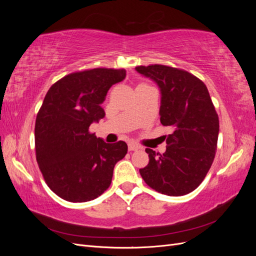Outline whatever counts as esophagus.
I'll list each match as a JSON object with an SVG mask.
<instances>
[{
    "label": "esophagus",
    "mask_w": 256,
    "mask_h": 256,
    "mask_svg": "<svg viewBox=\"0 0 256 256\" xmlns=\"http://www.w3.org/2000/svg\"><path fill=\"white\" fill-rule=\"evenodd\" d=\"M140 148H141L140 145H138V144H136V143H129V144H128V150H129L130 152L138 150H140Z\"/></svg>",
    "instance_id": "34e87169"
}]
</instances>
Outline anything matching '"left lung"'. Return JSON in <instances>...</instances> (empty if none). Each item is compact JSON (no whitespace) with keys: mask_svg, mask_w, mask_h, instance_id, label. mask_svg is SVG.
Segmentation results:
<instances>
[{"mask_svg":"<svg viewBox=\"0 0 256 256\" xmlns=\"http://www.w3.org/2000/svg\"><path fill=\"white\" fill-rule=\"evenodd\" d=\"M136 70L157 84L160 122L173 130L164 154L145 150L150 162L140 174L162 194H188L203 182L216 150L219 118L208 90L196 76L177 68L150 65Z\"/></svg>","mask_w":256,"mask_h":256,"instance_id":"8db88e82","label":"left lung"}]
</instances>
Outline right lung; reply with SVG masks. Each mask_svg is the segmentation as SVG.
<instances>
[{
  "mask_svg": "<svg viewBox=\"0 0 256 256\" xmlns=\"http://www.w3.org/2000/svg\"><path fill=\"white\" fill-rule=\"evenodd\" d=\"M125 78V69L74 72L54 83L44 99L35 122L36 160L48 187L68 202L102 196L126 156L125 142L106 143L88 131L106 116L108 90Z\"/></svg>",
  "mask_w": 256,
  "mask_h": 256,
  "instance_id": "1",
  "label": "right lung"
}]
</instances>
